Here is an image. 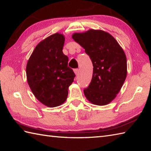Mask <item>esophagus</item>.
I'll return each mask as SVG.
<instances>
[{
	"mask_svg": "<svg viewBox=\"0 0 151 151\" xmlns=\"http://www.w3.org/2000/svg\"><path fill=\"white\" fill-rule=\"evenodd\" d=\"M74 72H75V75H77L78 74V73H79V69H74Z\"/></svg>",
	"mask_w": 151,
	"mask_h": 151,
	"instance_id": "esophagus-1",
	"label": "esophagus"
}]
</instances>
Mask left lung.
Masks as SVG:
<instances>
[{
	"label": "left lung",
	"instance_id": "8db88e82",
	"mask_svg": "<svg viewBox=\"0 0 151 151\" xmlns=\"http://www.w3.org/2000/svg\"><path fill=\"white\" fill-rule=\"evenodd\" d=\"M73 39L85 49L93 66L90 84L84 93L91 103L103 106L116 97L127 74V58L119 44L101 30L75 33Z\"/></svg>",
	"mask_w": 151,
	"mask_h": 151
}]
</instances>
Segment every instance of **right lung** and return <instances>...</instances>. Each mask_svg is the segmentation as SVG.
<instances>
[{"mask_svg":"<svg viewBox=\"0 0 151 151\" xmlns=\"http://www.w3.org/2000/svg\"><path fill=\"white\" fill-rule=\"evenodd\" d=\"M63 35L56 33L41 41L27 65L28 84L38 101L47 106H58L66 101L75 74L63 53Z\"/></svg>","mask_w":151,"mask_h":151,"instance_id":"obj_1","label":"right lung"}]
</instances>
